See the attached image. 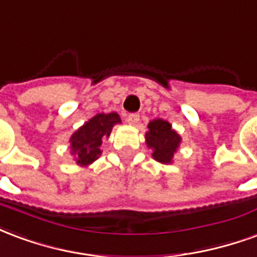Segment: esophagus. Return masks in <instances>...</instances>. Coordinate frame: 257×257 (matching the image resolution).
<instances>
[{
    "instance_id": "34e87169",
    "label": "esophagus",
    "mask_w": 257,
    "mask_h": 257,
    "mask_svg": "<svg viewBox=\"0 0 257 257\" xmlns=\"http://www.w3.org/2000/svg\"><path fill=\"white\" fill-rule=\"evenodd\" d=\"M126 120L128 124H137L140 121V115L138 113H128Z\"/></svg>"
}]
</instances>
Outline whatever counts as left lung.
I'll return each instance as SVG.
<instances>
[{"label": "left lung", "instance_id": "8db88e82", "mask_svg": "<svg viewBox=\"0 0 257 257\" xmlns=\"http://www.w3.org/2000/svg\"><path fill=\"white\" fill-rule=\"evenodd\" d=\"M147 145L153 149L152 156L155 160L163 164L172 162V157L179 148L181 137L177 131L172 130L171 124L163 119H155L148 124Z\"/></svg>", "mask_w": 257, "mask_h": 257}]
</instances>
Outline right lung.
<instances>
[{"label": "right lung", "mask_w": 257, "mask_h": 257, "mask_svg": "<svg viewBox=\"0 0 257 257\" xmlns=\"http://www.w3.org/2000/svg\"><path fill=\"white\" fill-rule=\"evenodd\" d=\"M120 116L116 112L98 113L79 127L71 137V153L76 159V164L87 167L101 155V144L110 136L112 127L120 123Z\"/></svg>", "instance_id": "obj_1"}]
</instances>
